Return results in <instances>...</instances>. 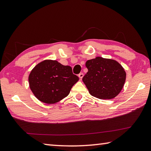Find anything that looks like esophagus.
Returning a JSON list of instances; mask_svg holds the SVG:
<instances>
[{"instance_id": "1", "label": "esophagus", "mask_w": 151, "mask_h": 151, "mask_svg": "<svg viewBox=\"0 0 151 151\" xmlns=\"http://www.w3.org/2000/svg\"><path fill=\"white\" fill-rule=\"evenodd\" d=\"M78 76H79V78H81V79H82V78H83V76H84V74H83L82 73H81L78 75Z\"/></svg>"}]
</instances>
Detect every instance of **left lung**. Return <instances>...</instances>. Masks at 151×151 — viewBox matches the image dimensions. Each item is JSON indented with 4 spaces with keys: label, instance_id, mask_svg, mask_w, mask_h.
<instances>
[{
    "label": "left lung",
    "instance_id": "8db88e82",
    "mask_svg": "<svg viewBox=\"0 0 151 151\" xmlns=\"http://www.w3.org/2000/svg\"><path fill=\"white\" fill-rule=\"evenodd\" d=\"M86 66L88 71L82 81L92 96L111 99L121 92L126 80V72L117 61L96 57L88 60Z\"/></svg>",
    "mask_w": 151,
    "mask_h": 151
}]
</instances>
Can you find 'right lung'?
<instances>
[{"label":"right lung","mask_w":151,"mask_h":151,"mask_svg":"<svg viewBox=\"0 0 151 151\" xmlns=\"http://www.w3.org/2000/svg\"><path fill=\"white\" fill-rule=\"evenodd\" d=\"M78 80L70 66L51 60L38 63L28 76L30 88L35 97L46 104L56 103L66 97Z\"/></svg>","instance_id":"1"}]
</instances>
